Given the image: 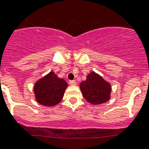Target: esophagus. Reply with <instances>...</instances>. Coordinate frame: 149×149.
<instances>
[{
  "label": "esophagus",
  "instance_id": "obj_1",
  "mask_svg": "<svg viewBox=\"0 0 149 149\" xmlns=\"http://www.w3.org/2000/svg\"><path fill=\"white\" fill-rule=\"evenodd\" d=\"M69 84H70V85H72V86H75L76 84H77V83H76L75 81H69Z\"/></svg>",
  "mask_w": 149,
  "mask_h": 149
}]
</instances>
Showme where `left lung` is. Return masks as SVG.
<instances>
[{
    "label": "left lung",
    "instance_id": "1",
    "mask_svg": "<svg viewBox=\"0 0 149 149\" xmlns=\"http://www.w3.org/2000/svg\"><path fill=\"white\" fill-rule=\"evenodd\" d=\"M80 89L86 100L94 105L104 104L110 99V84L94 72L88 74L87 79L80 84Z\"/></svg>",
    "mask_w": 149,
    "mask_h": 149
}]
</instances>
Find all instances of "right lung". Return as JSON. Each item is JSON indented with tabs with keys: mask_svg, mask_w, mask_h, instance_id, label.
I'll return each mask as SVG.
<instances>
[{
	"mask_svg": "<svg viewBox=\"0 0 149 149\" xmlns=\"http://www.w3.org/2000/svg\"><path fill=\"white\" fill-rule=\"evenodd\" d=\"M68 86L63 78H59L55 72H50L34 84L36 100L45 107L57 105L63 98Z\"/></svg>",
	"mask_w": 149,
	"mask_h": 149,
	"instance_id": "obj_1",
	"label": "right lung"
}]
</instances>
